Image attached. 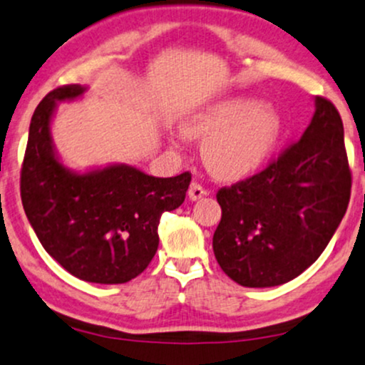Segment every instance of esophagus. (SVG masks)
Instances as JSON below:
<instances>
[{
  "label": "esophagus",
  "instance_id": "34e87169",
  "mask_svg": "<svg viewBox=\"0 0 365 365\" xmlns=\"http://www.w3.org/2000/svg\"><path fill=\"white\" fill-rule=\"evenodd\" d=\"M205 195H207V190H205V188L202 185H199L197 182L192 183L190 188H188V199H190V200H199Z\"/></svg>",
  "mask_w": 365,
  "mask_h": 365
}]
</instances>
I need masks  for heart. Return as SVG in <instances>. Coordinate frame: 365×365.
Instances as JSON below:
<instances>
[{
  "label": "heart",
  "instance_id": "obj_1",
  "mask_svg": "<svg viewBox=\"0 0 365 365\" xmlns=\"http://www.w3.org/2000/svg\"><path fill=\"white\" fill-rule=\"evenodd\" d=\"M282 120L274 107L252 96H230L192 113L182 124L187 139L202 140V160L214 177L240 180L265 163Z\"/></svg>",
  "mask_w": 365,
  "mask_h": 365
}]
</instances>
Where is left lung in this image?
Wrapping results in <instances>:
<instances>
[{
    "label": "left lung",
    "mask_w": 365,
    "mask_h": 365,
    "mask_svg": "<svg viewBox=\"0 0 365 365\" xmlns=\"http://www.w3.org/2000/svg\"><path fill=\"white\" fill-rule=\"evenodd\" d=\"M297 143L260 173L217 192L222 217L212 238L216 260L243 287H275L318 260L345 216L350 175L344 124L330 100Z\"/></svg>",
    "instance_id": "obj_1"
}]
</instances>
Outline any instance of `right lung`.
Listing matches in <instances>:
<instances>
[{
  "label": "right lung",
  "instance_id": "right-lung-1",
  "mask_svg": "<svg viewBox=\"0 0 365 365\" xmlns=\"http://www.w3.org/2000/svg\"><path fill=\"white\" fill-rule=\"evenodd\" d=\"M86 86L56 88L35 108L21 166V204L43 250L74 277L124 284L155 257L163 212L185 200L190 173L156 178L125 163L76 171L61 161L51 124L57 103Z\"/></svg>",
  "mask_w": 365,
  "mask_h": 365
}]
</instances>
